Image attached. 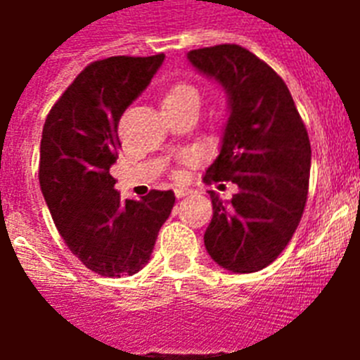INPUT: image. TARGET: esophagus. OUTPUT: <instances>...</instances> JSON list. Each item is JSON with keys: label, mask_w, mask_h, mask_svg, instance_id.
<instances>
[{"label": "esophagus", "mask_w": 360, "mask_h": 360, "mask_svg": "<svg viewBox=\"0 0 360 360\" xmlns=\"http://www.w3.org/2000/svg\"><path fill=\"white\" fill-rule=\"evenodd\" d=\"M186 194H191V191H188V188H175V196L177 198H185Z\"/></svg>", "instance_id": "34e87169"}]
</instances>
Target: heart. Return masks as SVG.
<instances>
[{
    "instance_id": "1",
    "label": "heart",
    "mask_w": 360,
    "mask_h": 360,
    "mask_svg": "<svg viewBox=\"0 0 360 360\" xmlns=\"http://www.w3.org/2000/svg\"><path fill=\"white\" fill-rule=\"evenodd\" d=\"M200 103V91L188 82H175L166 89L162 97V106L169 104H183V103Z\"/></svg>"
}]
</instances>
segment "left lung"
I'll use <instances>...</instances> for the list:
<instances>
[{"instance_id":"obj_1","label":"left lung","mask_w":360,"mask_h":360,"mask_svg":"<svg viewBox=\"0 0 360 360\" xmlns=\"http://www.w3.org/2000/svg\"><path fill=\"white\" fill-rule=\"evenodd\" d=\"M188 61L230 97L220 155L203 181L239 186L228 203L211 192L205 248L220 267L256 273L278 257L301 222L312 158L307 127L284 80L246 48H198Z\"/></svg>"}]
</instances>
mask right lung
Instances as JSON below:
<instances>
[{
	"mask_svg": "<svg viewBox=\"0 0 360 360\" xmlns=\"http://www.w3.org/2000/svg\"><path fill=\"white\" fill-rule=\"evenodd\" d=\"M149 58L93 61L53 104L42 129L39 183L69 250L101 276L138 273L172 213V191L123 200L110 166L117 160L123 112L162 65Z\"/></svg>",
	"mask_w": 360,
	"mask_h": 360,
	"instance_id": "1",
	"label": "right lung"
}]
</instances>
